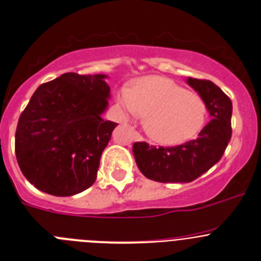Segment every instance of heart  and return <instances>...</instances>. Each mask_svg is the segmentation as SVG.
<instances>
[{
  "mask_svg": "<svg viewBox=\"0 0 261 261\" xmlns=\"http://www.w3.org/2000/svg\"><path fill=\"white\" fill-rule=\"evenodd\" d=\"M127 113L144 117L143 127L154 142L175 145L189 141L203 127L206 105L199 94L159 75L138 78L119 92Z\"/></svg>",
  "mask_w": 261,
  "mask_h": 261,
  "instance_id": "obj_1",
  "label": "heart"
}]
</instances>
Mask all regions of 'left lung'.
Wrapping results in <instances>:
<instances>
[{"mask_svg":"<svg viewBox=\"0 0 261 261\" xmlns=\"http://www.w3.org/2000/svg\"><path fill=\"white\" fill-rule=\"evenodd\" d=\"M187 83L204 99L212 119L197 139L174 147L133 144L136 163L143 175L161 183H189L208 172L225 152L231 138L230 98L212 81L189 77Z\"/></svg>","mask_w":261,"mask_h":261,"instance_id":"8db88e82","label":"left lung"}]
</instances>
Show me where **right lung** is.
<instances>
[{"label":"right lung","mask_w":261,"mask_h":261,"mask_svg":"<svg viewBox=\"0 0 261 261\" xmlns=\"http://www.w3.org/2000/svg\"><path fill=\"white\" fill-rule=\"evenodd\" d=\"M106 74L64 73L36 89L19 116V169L41 192L69 197L96 181L100 155L117 123L102 118L111 88Z\"/></svg>","instance_id":"obj_1"}]
</instances>
